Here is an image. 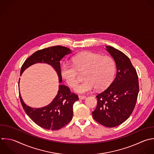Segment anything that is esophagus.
<instances>
[{
    "instance_id": "1",
    "label": "esophagus",
    "mask_w": 154,
    "mask_h": 154,
    "mask_svg": "<svg viewBox=\"0 0 154 154\" xmlns=\"http://www.w3.org/2000/svg\"><path fill=\"white\" fill-rule=\"evenodd\" d=\"M78 97H79V99H80V100H83V99H85L86 98L85 96H81V95H79Z\"/></svg>"
}]
</instances>
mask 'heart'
Segmentation results:
<instances>
[{"instance_id": "1", "label": "heart", "mask_w": 154, "mask_h": 154, "mask_svg": "<svg viewBox=\"0 0 154 154\" xmlns=\"http://www.w3.org/2000/svg\"><path fill=\"white\" fill-rule=\"evenodd\" d=\"M73 65L64 63L61 68V75L66 83L75 87L79 82L78 71L85 72L84 82L74 88L77 93L84 94L107 88L113 80L116 72V63L109 56L86 52L72 58Z\"/></svg>"}]
</instances>
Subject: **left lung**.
I'll return each mask as SVG.
<instances>
[{"label":"left lung","instance_id":"left-lung-1","mask_svg":"<svg viewBox=\"0 0 154 154\" xmlns=\"http://www.w3.org/2000/svg\"><path fill=\"white\" fill-rule=\"evenodd\" d=\"M105 48L116 63V76L105 90L96 96L97 106L92 116L99 123L112 128L131 116L137 102L139 85L137 72L129 58L112 46Z\"/></svg>","mask_w":154,"mask_h":154}]
</instances>
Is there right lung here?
<instances>
[{
    "instance_id": "add662e5",
    "label": "right lung",
    "mask_w": 154,
    "mask_h": 154,
    "mask_svg": "<svg viewBox=\"0 0 154 154\" xmlns=\"http://www.w3.org/2000/svg\"><path fill=\"white\" fill-rule=\"evenodd\" d=\"M72 51L70 49L61 46L38 51L25 61L21 68L20 76L27 68L33 64L38 63H46L55 69L59 82L61 83L60 61L66 55L71 54ZM19 97L22 106L30 119L40 127L53 131L63 128L71 121L73 117V103L78 100V95L71 93L69 88L63 84L59 85L58 93L52 102L44 107H30L23 101L20 93Z\"/></svg>"
}]
</instances>
